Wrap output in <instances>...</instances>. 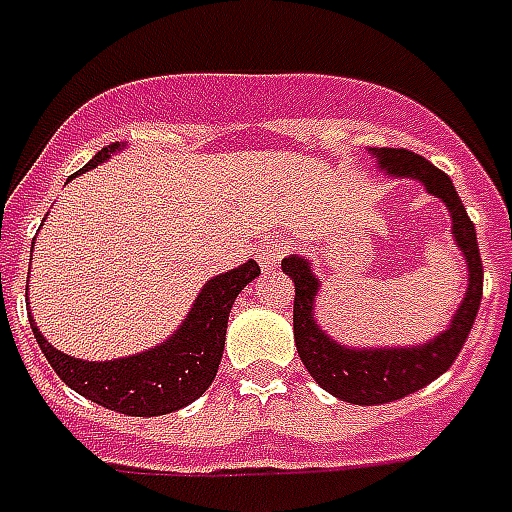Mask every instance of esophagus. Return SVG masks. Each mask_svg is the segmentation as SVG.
I'll return each instance as SVG.
<instances>
[{"instance_id":"esophagus-1","label":"esophagus","mask_w":512,"mask_h":512,"mask_svg":"<svg viewBox=\"0 0 512 512\" xmlns=\"http://www.w3.org/2000/svg\"><path fill=\"white\" fill-rule=\"evenodd\" d=\"M284 252H287V241L281 239H265L260 247H257V263H260V268L263 271H271V268H276L279 265V260L284 257Z\"/></svg>"}]
</instances>
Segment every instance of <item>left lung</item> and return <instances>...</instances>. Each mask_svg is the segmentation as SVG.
Returning <instances> with one entry per match:
<instances>
[{"label": "left lung", "mask_w": 512, "mask_h": 512, "mask_svg": "<svg viewBox=\"0 0 512 512\" xmlns=\"http://www.w3.org/2000/svg\"><path fill=\"white\" fill-rule=\"evenodd\" d=\"M369 151L380 164V170L393 177L420 180L430 196L444 201L452 215L454 244L460 247L468 263V292L462 297L449 327L425 345L345 348L342 342L332 340L316 321L319 279L313 276L311 263L297 255L281 260L284 273L295 281V345L300 361L321 388L358 406L398 401L441 377L454 364V358L460 356L484 295V265L478 252L476 225L462 207L452 177L433 167L425 156L412 154L406 148H369Z\"/></svg>", "instance_id": "obj_1"}]
</instances>
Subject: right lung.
I'll return each mask as SVG.
<instances>
[{
	"instance_id": "1",
	"label": "right lung",
	"mask_w": 512,
	"mask_h": 512,
	"mask_svg": "<svg viewBox=\"0 0 512 512\" xmlns=\"http://www.w3.org/2000/svg\"><path fill=\"white\" fill-rule=\"evenodd\" d=\"M119 148H122L119 143H111L98 151L76 175L103 164ZM255 276H260V265L255 260L212 276L170 340L146 353L114 358V361H82L60 353L44 340L34 319L28 321L44 358L68 388L119 414L156 417V414L183 409L212 385L223 358L225 329H228L233 300Z\"/></svg>"
}]
</instances>
